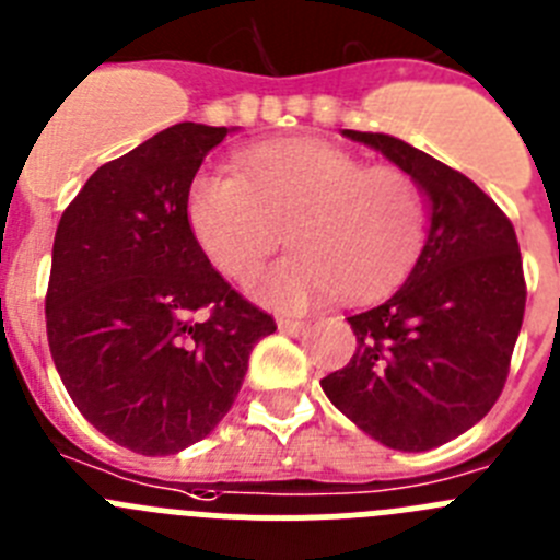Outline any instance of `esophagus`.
<instances>
[{"label":"esophagus","mask_w":560,"mask_h":560,"mask_svg":"<svg viewBox=\"0 0 560 560\" xmlns=\"http://www.w3.org/2000/svg\"><path fill=\"white\" fill-rule=\"evenodd\" d=\"M277 327H280L283 332H289V336H300V332H305L307 325L302 319H289V316H280V319H277Z\"/></svg>","instance_id":"1"}]
</instances>
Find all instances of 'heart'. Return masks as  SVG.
<instances>
[{
	"instance_id": "obj_1",
	"label": "heart",
	"mask_w": 560,
	"mask_h": 560,
	"mask_svg": "<svg viewBox=\"0 0 560 560\" xmlns=\"http://www.w3.org/2000/svg\"><path fill=\"white\" fill-rule=\"evenodd\" d=\"M186 210L197 244L230 280H249L285 228L294 253L255 289L280 311L336 291L366 300L392 289L417 264L430 228L413 174L366 166L314 138L258 143L241 155V174L202 168Z\"/></svg>"
}]
</instances>
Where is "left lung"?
Listing matches in <instances>:
<instances>
[{"instance_id":"1","label":"left lung","mask_w":560,"mask_h":560,"mask_svg":"<svg viewBox=\"0 0 560 560\" xmlns=\"http://www.w3.org/2000/svg\"><path fill=\"white\" fill-rule=\"evenodd\" d=\"M419 179L430 233L397 291L350 316L358 350L322 381L327 399L386 447H439L491 410L525 316L514 224L458 168L383 136L343 130Z\"/></svg>"}]
</instances>
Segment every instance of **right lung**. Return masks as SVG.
Segmentation results:
<instances>
[{"mask_svg": "<svg viewBox=\"0 0 560 560\" xmlns=\"http://www.w3.org/2000/svg\"><path fill=\"white\" fill-rule=\"evenodd\" d=\"M228 127L183 121L89 177L60 217L46 338L66 392L100 433L174 455L233 408L271 314L210 266L188 186Z\"/></svg>", "mask_w": 560, "mask_h": 560, "instance_id": "right-lung-1", "label": "right lung"}]
</instances>
